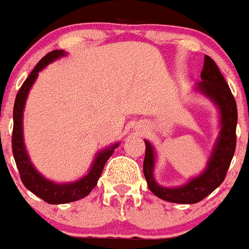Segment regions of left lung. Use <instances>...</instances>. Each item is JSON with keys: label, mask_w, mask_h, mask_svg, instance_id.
Here are the masks:
<instances>
[{"label": "left lung", "mask_w": 249, "mask_h": 249, "mask_svg": "<svg viewBox=\"0 0 249 249\" xmlns=\"http://www.w3.org/2000/svg\"><path fill=\"white\" fill-rule=\"evenodd\" d=\"M201 78L202 81L197 83L196 89L210 98L218 107L221 114L219 136L215 141L203 172L190 179L183 186L173 187V188L160 186L153 177L156 162L155 148L148 141H144L146 155L143 162V173L148 188L160 199L172 203H197L211 195L224 181L231 160L236 151V127L237 118H238L236 100L233 97L230 86L222 76L219 68L210 56H204Z\"/></svg>", "instance_id": "1"}]
</instances>
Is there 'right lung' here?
I'll list each match as a JSON object with an SVG mask.
<instances>
[{
	"mask_svg": "<svg viewBox=\"0 0 249 249\" xmlns=\"http://www.w3.org/2000/svg\"><path fill=\"white\" fill-rule=\"evenodd\" d=\"M65 54L66 52L62 50H54L46 54L37 63L34 71L31 72L30 76L26 78L23 85L21 86L19 91L17 92L15 106H13L12 152L15 160H16V166L18 168L19 177H21L22 183L25 184L27 190H30L37 197L42 198L43 201L50 204L70 203V202L78 201L86 196H89L97 184L98 178L101 177L106 162L118 146V143H114L105 148L103 151L98 152L93 160V164L89 168V172L78 181L70 182V183H56V182L50 181V179L43 177L31 162L27 151H26L25 143H23V128H22L23 109H25L28 92L36 81L38 72L42 71L48 63L53 62L57 58H61Z\"/></svg>",
	"mask_w": 249,
	"mask_h": 249,
	"instance_id": "right-lung-1",
	"label": "right lung"
}]
</instances>
